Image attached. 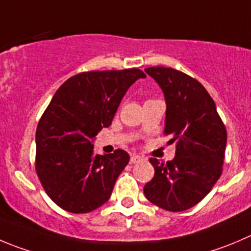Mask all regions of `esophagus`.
<instances>
[{
	"label": "esophagus",
	"instance_id": "1",
	"mask_svg": "<svg viewBox=\"0 0 251 251\" xmlns=\"http://www.w3.org/2000/svg\"><path fill=\"white\" fill-rule=\"evenodd\" d=\"M144 160V157L140 156V155H137V154H133L132 156H130V163L132 164H138L140 163V161H143Z\"/></svg>",
	"mask_w": 251,
	"mask_h": 251
}]
</instances>
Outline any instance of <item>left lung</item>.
<instances>
[{
    "label": "left lung",
    "instance_id": "1",
    "mask_svg": "<svg viewBox=\"0 0 251 251\" xmlns=\"http://www.w3.org/2000/svg\"><path fill=\"white\" fill-rule=\"evenodd\" d=\"M163 90L165 130L175 157L166 164L151 157L155 175L144 186L151 203L170 212L196 206L222 174L226 130L206 88L191 76L163 66L145 69Z\"/></svg>",
    "mask_w": 251,
    "mask_h": 251
}]
</instances>
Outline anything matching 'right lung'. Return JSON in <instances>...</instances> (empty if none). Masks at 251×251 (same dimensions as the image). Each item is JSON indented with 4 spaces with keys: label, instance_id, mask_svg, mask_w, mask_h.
Instances as JSON below:
<instances>
[{
    "label": "right lung",
    "instance_id": "right-lung-1",
    "mask_svg": "<svg viewBox=\"0 0 251 251\" xmlns=\"http://www.w3.org/2000/svg\"><path fill=\"white\" fill-rule=\"evenodd\" d=\"M147 75L139 69L81 73L52 96L35 133V170L45 192L71 213H87L109 200L127 151L95 155L94 140L111 126L128 88Z\"/></svg>",
    "mask_w": 251,
    "mask_h": 251
}]
</instances>
